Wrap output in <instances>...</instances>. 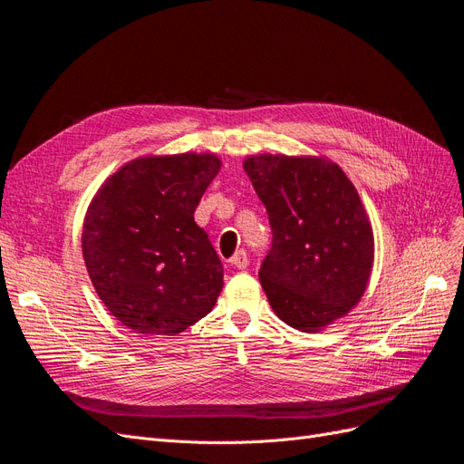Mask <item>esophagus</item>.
<instances>
[{
  "instance_id": "34e87169",
  "label": "esophagus",
  "mask_w": 464,
  "mask_h": 464,
  "mask_svg": "<svg viewBox=\"0 0 464 464\" xmlns=\"http://www.w3.org/2000/svg\"><path fill=\"white\" fill-rule=\"evenodd\" d=\"M230 265L237 266V269H246V266L249 265V259H247V251L246 249H237L234 257L230 259Z\"/></svg>"
}]
</instances>
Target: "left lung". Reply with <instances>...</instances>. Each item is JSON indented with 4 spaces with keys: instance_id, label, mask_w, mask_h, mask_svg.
Listing matches in <instances>:
<instances>
[{
    "instance_id": "left-lung-1",
    "label": "left lung",
    "mask_w": 464,
    "mask_h": 464,
    "mask_svg": "<svg viewBox=\"0 0 464 464\" xmlns=\"http://www.w3.org/2000/svg\"><path fill=\"white\" fill-rule=\"evenodd\" d=\"M244 168L269 215L273 244L259 283L275 314L304 333L346 315L373 263L372 227L353 181L315 157L259 154Z\"/></svg>"
}]
</instances>
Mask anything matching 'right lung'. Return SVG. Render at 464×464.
I'll list each match as a JSON object with an SVG mask.
<instances>
[{"instance_id": "right-lung-1", "label": "right lung", "mask_w": 464, "mask_h": 464, "mask_svg": "<svg viewBox=\"0 0 464 464\" xmlns=\"http://www.w3.org/2000/svg\"><path fill=\"white\" fill-rule=\"evenodd\" d=\"M218 168L213 154L137 159L92 199L82 256L96 294L128 329L178 334L213 310L224 269L193 213Z\"/></svg>"}]
</instances>
